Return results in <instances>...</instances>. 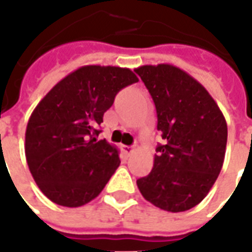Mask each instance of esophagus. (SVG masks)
<instances>
[{"label": "esophagus", "mask_w": 252, "mask_h": 252, "mask_svg": "<svg viewBox=\"0 0 252 252\" xmlns=\"http://www.w3.org/2000/svg\"><path fill=\"white\" fill-rule=\"evenodd\" d=\"M121 150H123V153L126 154V157H129L133 153V147H129V146H121Z\"/></svg>", "instance_id": "esophagus-1"}]
</instances>
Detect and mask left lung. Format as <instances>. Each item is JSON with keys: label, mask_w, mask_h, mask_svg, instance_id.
Segmentation results:
<instances>
[{"label": "left lung", "mask_w": 252, "mask_h": 252, "mask_svg": "<svg viewBox=\"0 0 252 252\" xmlns=\"http://www.w3.org/2000/svg\"><path fill=\"white\" fill-rule=\"evenodd\" d=\"M135 71L153 97L158 131L166 140L137 188L163 211H189L205 198L221 171L227 121L208 90L180 67L160 63Z\"/></svg>", "instance_id": "left-lung-1"}]
</instances>
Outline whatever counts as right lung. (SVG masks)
I'll return each mask as SVG.
<instances>
[{
  "label": "right lung",
  "instance_id": "add662e5",
  "mask_svg": "<svg viewBox=\"0 0 252 252\" xmlns=\"http://www.w3.org/2000/svg\"><path fill=\"white\" fill-rule=\"evenodd\" d=\"M139 81L129 68L89 64L54 86L25 131V158L47 198L77 208L102 191L120 164L119 150L98 140V126L121 89Z\"/></svg>",
  "mask_w": 252,
  "mask_h": 252
}]
</instances>
